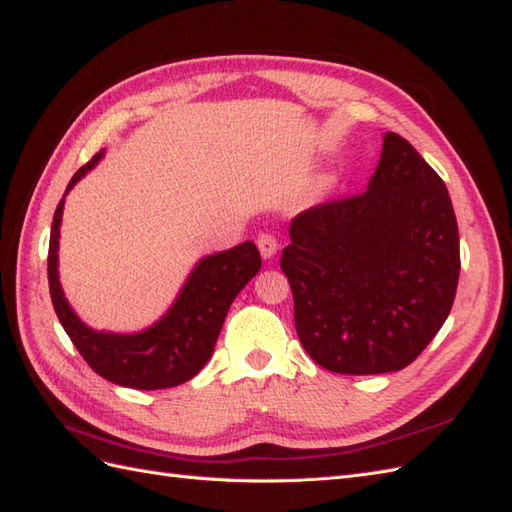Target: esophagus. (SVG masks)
I'll use <instances>...</instances> for the list:
<instances>
[{
    "instance_id": "1",
    "label": "esophagus",
    "mask_w": 512,
    "mask_h": 512,
    "mask_svg": "<svg viewBox=\"0 0 512 512\" xmlns=\"http://www.w3.org/2000/svg\"><path fill=\"white\" fill-rule=\"evenodd\" d=\"M256 243H258V249H260V254H263V258H273V256H276V252H278V239L271 232H260Z\"/></svg>"
}]
</instances>
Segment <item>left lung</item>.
I'll return each mask as SVG.
<instances>
[{
	"instance_id": "obj_1",
	"label": "left lung",
	"mask_w": 512,
	"mask_h": 512,
	"mask_svg": "<svg viewBox=\"0 0 512 512\" xmlns=\"http://www.w3.org/2000/svg\"><path fill=\"white\" fill-rule=\"evenodd\" d=\"M280 267L295 330L323 369L371 376L408 367L450 315L458 223L450 193L417 149L386 132L365 193L299 213Z\"/></svg>"
}]
</instances>
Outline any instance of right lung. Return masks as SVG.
<instances>
[{"label":"right lung","mask_w":512,"mask_h":512,"mask_svg":"<svg viewBox=\"0 0 512 512\" xmlns=\"http://www.w3.org/2000/svg\"><path fill=\"white\" fill-rule=\"evenodd\" d=\"M102 156L104 149L76 171L67 184V193ZM62 208H65V197L56 208L52 234H49L47 278L56 315L76 350L99 376L130 389H171L191 380L213 356L217 336L234 297L256 276L263 263L256 245L245 241L226 252L199 260L165 317L147 330L134 334L97 332L73 313L58 280Z\"/></svg>","instance_id":"1"}]
</instances>
